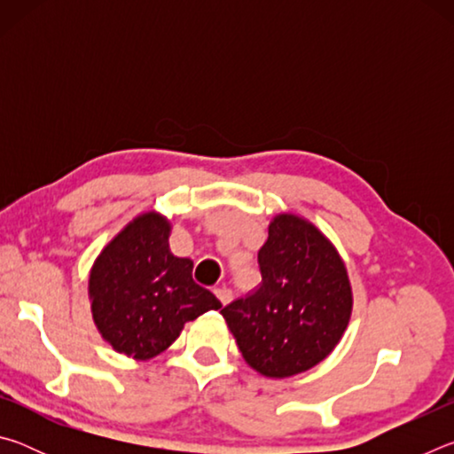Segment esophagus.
I'll list each match as a JSON object with an SVG mask.
<instances>
[{
    "label": "esophagus",
    "mask_w": 454,
    "mask_h": 454,
    "mask_svg": "<svg viewBox=\"0 0 454 454\" xmlns=\"http://www.w3.org/2000/svg\"><path fill=\"white\" fill-rule=\"evenodd\" d=\"M216 296L220 298V302L226 306L230 301H232V290H230V288H216Z\"/></svg>",
    "instance_id": "34e87169"
}]
</instances>
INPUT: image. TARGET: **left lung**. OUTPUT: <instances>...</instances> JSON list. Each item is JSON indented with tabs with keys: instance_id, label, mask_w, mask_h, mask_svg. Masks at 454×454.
<instances>
[{
	"instance_id": "8db88e82",
	"label": "left lung",
	"mask_w": 454,
	"mask_h": 454,
	"mask_svg": "<svg viewBox=\"0 0 454 454\" xmlns=\"http://www.w3.org/2000/svg\"><path fill=\"white\" fill-rule=\"evenodd\" d=\"M262 284L220 314L242 356L268 379L310 371L340 342L352 314L347 266L334 244L296 214H278L258 252Z\"/></svg>"
}]
</instances>
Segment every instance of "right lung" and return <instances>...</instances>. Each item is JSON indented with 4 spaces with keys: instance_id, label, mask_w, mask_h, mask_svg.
<instances>
[{
    "instance_id": "add662e5",
    "label": "right lung",
    "mask_w": 454,
    "mask_h": 454,
    "mask_svg": "<svg viewBox=\"0 0 454 454\" xmlns=\"http://www.w3.org/2000/svg\"><path fill=\"white\" fill-rule=\"evenodd\" d=\"M170 232L166 216L144 212L106 244L91 266V317L120 355L158 356L186 322L222 309L218 298L192 278L194 262L172 254Z\"/></svg>"
}]
</instances>
